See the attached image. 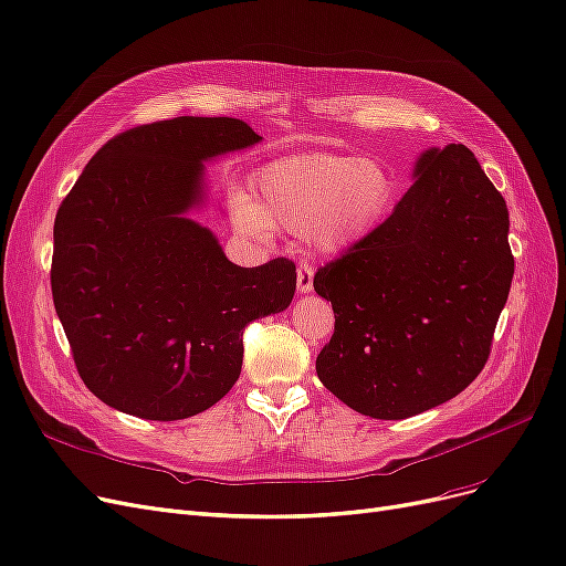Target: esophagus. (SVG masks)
I'll list each match as a JSON object with an SVG mask.
<instances>
[{
	"instance_id": "1",
	"label": "esophagus",
	"mask_w": 566,
	"mask_h": 566,
	"mask_svg": "<svg viewBox=\"0 0 566 566\" xmlns=\"http://www.w3.org/2000/svg\"><path fill=\"white\" fill-rule=\"evenodd\" d=\"M313 277H315V268L310 265L307 261H301L296 268V286L301 294H307V291H313Z\"/></svg>"
}]
</instances>
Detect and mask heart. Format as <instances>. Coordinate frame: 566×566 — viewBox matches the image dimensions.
Listing matches in <instances>:
<instances>
[{"mask_svg": "<svg viewBox=\"0 0 566 566\" xmlns=\"http://www.w3.org/2000/svg\"><path fill=\"white\" fill-rule=\"evenodd\" d=\"M397 176L382 159L305 153L265 164L251 180V202L234 197V221L247 234L268 226L310 232L324 251L367 240L397 202Z\"/></svg>", "mask_w": 566, "mask_h": 566, "instance_id": "obj_1", "label": "heart"}]
</instances>
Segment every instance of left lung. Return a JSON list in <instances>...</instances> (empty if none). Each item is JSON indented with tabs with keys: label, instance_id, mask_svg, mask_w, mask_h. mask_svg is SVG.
Here are the masks:
<instances>
[{
	"label": "left lung",
	"instance_id": "1",
	"mask_svg": "<svg viewBox=\"0 0 566 566\" xmlns=\"http://www.w3.org/2000/svg\"><path fill=\"white\" fill-rule=\"evenodd\" d=\"M416 176L376 232L313 280L336 315L317 376L382 421L442 405L480 376L515 272L505 199L465 145L423 153Z\"/></svg>",
	"mask_w": 566,
	"mask_h": 566
}]
</instances>
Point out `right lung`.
<instances>
[{"label":"right lung","instance_id":"right-lung-1","mask_svg":"<svg viewBox=\"0 0 566 566\" xmlns=\"http://www.w3.org/2000/svg\"><path fill=\"white\" fill-rule=\"evenodd\" d=\"M232 117H176L107 140L53 223L51 294L84 386L107 407L180 421L242 371L244 326L280 313L296 265L240 268L186 216L205 159L259 143Z\"/></svg>","mask_w":566,"mask_h":566}]
</instances>
